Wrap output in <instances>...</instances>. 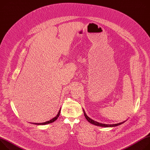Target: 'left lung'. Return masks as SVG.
<instances>
[{
    "label": "left lung",
    "instance_id": "1",
    "mask_svg": "<svg viewBox=\"0 0 150 150\" xmlns=\"http://www.w3.org/2000/svg\"><path fill=\"white\" fill-rule=\"evenodd\" d=\"M84 111V116L86 117V118L87 120V121L90 122V123L93 124V125H94L96 126H101V127H115V126H119L122 123H124V122L126 121H123V122H120V123H117V124H115V125H105V124H102V123H100V122H98L97 121H94L93 120L90 118L86 114L84 110H83Z\"/></svg>",
    "mask_w": 150,
    "mask_h": 150
}]
</instances>
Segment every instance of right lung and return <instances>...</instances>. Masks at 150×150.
<instances>
[{
    "label": "right lung",
    "instance_id": "1",
    "mask_svg": "<svg viewBox=\"0 0 150 150\" xmlns=\"http://www.w3.org/2000/svg\"><path fill=\"white\" fill-rule=\"evenodd\" d=\"M60 110H61V108L60 109V110H59V111L57 115L55 117H54V118H52L51 120H49V121H48L44 122H41V123H33V124H34V125H47V124L51 123V122H53L54 121H55L58 118V117H59L60 113Z\"/></svg>",
    "mask_w": 150,
    "mask_h": 150
}]
</instances>
